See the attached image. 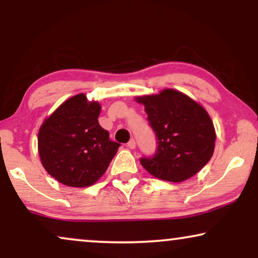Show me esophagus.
Masks as SVG:
<instances>
[{
	"label": "esophagus",
	"mask_w": 258,
	"mask_h": 258,
	"mask_svg": "<svg viewBox=\"0 0 258 258\" xmlns=\"http://www.w3.org/2000/svg\"><path fill=\"white\" fill-rule=\"evenodd\" d=\"M126 146H128V148L129 149H135V147H136V142H135V140L134 139H132L128 142V144H126Z\"/></svg>",
	"instance_id": "34e87169"
}]
</instances>
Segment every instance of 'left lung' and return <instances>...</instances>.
Returning a JSON list of instances; mask_svg holds the SVG:
<instances>
[{
    "mask_svg": "<svg viewBox=\"0 0 258 258\" xmlns=\"http://www.w3.org/2000/svg\"><path fill=\"white\" fill-rule=\"evenodd\" d=\"M136 101L146 108L157 139L153 156L140 160L149 174L164 181L183 182L210 161L216 134L206 109L174 89L137 97Z\"/></svg>",
    "mask_w": 258,
    "mask_h": 258,
    "instance_id": "left-lung-1",
    "label": "left lung"
}]
</instances>
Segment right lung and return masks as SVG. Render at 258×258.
<instances>
[{"mask_svg": "<svg viewBox=\"0 0 258 258\" xmlns=\"http://www.w3.org/2000/svg\"><path fill=\"white\" fill-rule=\"evenodd\" d=\"M101 105L79 94L45 118L38 132L42 165L62 184L75 188L97 182L121 144L98 124Z\"/></svg>", "mask_w": 258, "mask_h": 258, "instance_id": "1", "label": "right lung"}]
</instances>
